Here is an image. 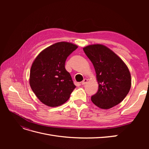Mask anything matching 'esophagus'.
Wrapping results in <instances>:
<instances>
[{
    "instance_id": "obj_1",
    "label": "esophagus",
    "mask_w": 149,
    "mask_h": 149,
    "mask_svg": "<svg viewBox=\"0 0 149 149\" xmlns=\"http://www.w3.org/2000/svg\"><path fill=\"white\" fill-rule=\"evenodd\" d=\"M88 83V79H84L83 81L81 82V84L82 85H84L85 84H86Z\"/></svg>"
}]
</instances>
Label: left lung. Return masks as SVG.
I'll use <instances>...</instances> for the list:
<instances>
[{
    "label": "left lung",
    "instance_id": "left-lung-1",
    "mask_svg": "<svg viewBox=\"0 0 149 149\" xmlns=\"http://www.w3.org/2000/svg\"><path fill=\"white\" fill-rule=\"evenodd\" d=\"M83 50L94 66L99 84L97 92L91 96L92 102L103 109L118 105L131 87V76L127 65L103 45H91Z\"/></svg>",
    "mask_w": 149,
    "mask_h": 149
}]
</instances>
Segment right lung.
Segmentation results:
<instances>
[{
    "mask_svg": "<svg viewBox=\"0 0 149 149\" xmlns=\"http://www.w3.org/2000/svg\"><path fill=\"white\" fill-rule=\"evenodd\" d=\"M77 48L71 43L58 42L43 49L33 61L30 85L44 104L56 107L68 100L76 86L65 69V61Z\"/></svg>",
    "mask_w": 149,
    "mask_h": 149,
    "instance_id": "right-lung-1",
    "label": "right lung"
}]
</instances>
